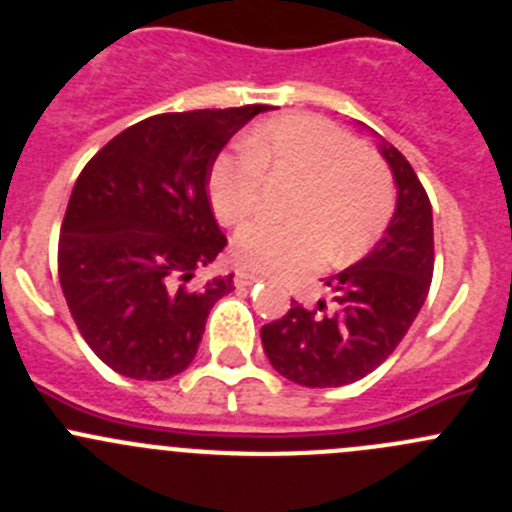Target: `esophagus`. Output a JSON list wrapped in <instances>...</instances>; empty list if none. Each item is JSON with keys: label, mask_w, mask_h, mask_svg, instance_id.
<instances>
[{"label": "esophagus", "mask_w": 512, "mask_h": 512, "mask_svg": "<svg viewBox=\"0 0 512 512\" xmlns=\"http://www.w3.org/2000/svg\"><path fill=\"white\" fill-rule=\"evenodd\" d=\"M259 276L248 274V271H236V276H233V284L238 286V289H246V286H253L259 284Z\"/></svg>", "instance_id": "esophagus-1"}]
</instances>
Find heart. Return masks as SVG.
I'll use <instances>...</instances> for the list:
<instances>
[{
	"label": "heart",
	"instance_id": "1",
	"mask_svg": "<svg viewBox=\"0 0 512 512\" xmlns=\"http://www.w3.org/2000/svg\"><path fill=\"white\" fill-rule=\"evenodd\" d=\"M261 170L299 180V188L289 206L291 223L253 221L233 238L236 264L256 274H301L329 256L334 264L359 259L394 211L387 165L321 118H279L251 135L248 155H221L208 178L218 221L238 226L259 211Z\"/></svg>",
	"mask_w": 512,
	"mask_h": 512
}]
</instances>
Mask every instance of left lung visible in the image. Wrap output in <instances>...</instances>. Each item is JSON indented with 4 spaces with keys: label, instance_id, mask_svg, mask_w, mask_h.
<instances>
[{
    "label": "left lung",
    "instance_id": "8db88e82",
    "mask_svg": "<svg viewBox=\"0 0 512 512\" xmlns=\"http://www.w3.org/2000/svg\"><path fill=\"white\" fill-rule=\"evenodd\" d=\"M397 186L384 236L349 269L324 279L332 301L316 309L291 301L289 314L261 329L271 367L301 387H342L379 367L420 314L435 266L432 206L420 178L387 140H379Z\"/></svg>",
    "mask_w": 512,
    "mask_h": 512
}]
</instances>
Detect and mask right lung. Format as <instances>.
I'll use <instances>...</instances> for the list:
<instances>
[{"label":"right lung","instance_id":"add662e5","mask_svg":"<svg viewBox=\"0 0 512 512\" xmlns=\"http://www.w3.org/2000/svg\"><path fill=\"white\" fill-rule=\"evenodd\" d=\"M266 105L165 113L115 135L77 178L60 231V284L77 329L110 369L160 382L193 362L233 274L188 289L226 236L208 178L223 145Z\"/></svg>","mask_w":512,"mask_h":512}]
</instances>
